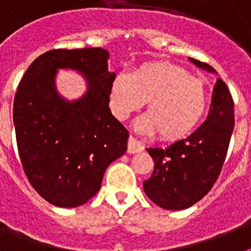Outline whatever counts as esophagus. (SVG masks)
<instances>
[{
	"instance_id": "obj_1",
	"label": "esophagus",
	"mask_w": 251,
	"mask_h": 251,
	"mask_svg": "<svg viewBox=\"0 0 251 251\" xmlns=\"http://www.w3.org/2000/svg\"><path fill=\"white\" fill-rule=\"evenodd\" d=\"M145 150L143 145H142L141 142L137 141L135 138L130 137L129 142H127V152L129 153H138L142 152Z\"/></svg>"
}]
</instances>
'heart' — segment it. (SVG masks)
<instances>
[{
	"mask_svg": "<svg viewBox=\"0 0 251 251\" xmlns=\"http://www.w3.org/2000/svg\"><path fill=\"white\" fill-rule=\"evenodd\" d=\"M147 100L149 112L137 121L141 133H160L167 141L182 139L199 125L208 106L202 80L178 65L152 61L117 73L108 90V106L118 121H126Z\"/></svg>",
	"mask_w": 251,
	"mask_h": 251,
	"instance_id": "heart-1",
	"label": "heart"
}]
</instances>
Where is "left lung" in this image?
<instances>
[{
	"label": "left lung",
	"instance_id": "8db88e82",
	"mask_svg": "<svg viewBox=\"0 0 251 251\" xmlns=\"http://www.w3.org/2000/svg\"><path fill=\"white\" fill-rule=\"evenodd\" d=\"M189 60L218 75L210 65ZM233 127V100L226 84L218 78L208 116L194 133L165 149H146L155 163L152 176L143 182L146 195L165 210H185L201 201L220 175Z\"/></svg>",
	"mask_w": 251,
	"mask_h": 251
}]
</instances>
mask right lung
<instances>
[{
	"instance_id": "obj_1",
	"label": "right lung",
	"mask_w": 251,
	"mask_h": 251,
	"mask_svg": "<svg viewBox=\"0 0 251 251\" xmlns=\"http://www.w3.org/2000/svg\"><path fill=\"white\" fill-rule=\"evenodd\" d=\"M102 48L53 49L29 65L14 98L18 151L32 187L57 207L82 206L100 189L108 165L127 150L129 131L110 113ZM61 68L75 70L86 92L68 100L56 90Z\"/></svg>"
}]
</instances>
